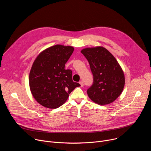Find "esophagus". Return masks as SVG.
<instances>
[{
  "mask_svg": "<svg viewBox=\"0 0 151 151\" xmlns=\"http://www.w3.org/2000/svg\"><path fill=\"white\" fill-rule=\"evenodd\" d=\"M79 83H80V85H81V87H83V82L82 81H80V82H79Z\"/></svg>",
  "mask_w": 151,
  "mask_h": 151,
  "instance_id": "34e87169",
  "label": "esophagus"
}]
</instances>
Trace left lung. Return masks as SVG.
<instances>
[{
  "instance_id": "8db88e82",
  "label": "left lung",
  "mask_w": 151,
  "mask_h": 151,
  "mask_svg": "<svg viewBox=\"0 0 151 151\" xmlns=\"http://www.w3.org/2000/svg\"><path fill=\"white\" fill-rule=\"evenodd\" d=\"M81 52L89 62L93 83L87 90L89 98L100 105L114 102L125 85L124 72L114 56L105 48H86Z\"/></svg>"
}]
</instances>
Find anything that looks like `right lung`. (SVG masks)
Instances as JSON below:
<instances>
[{
	"label": "right lung",
	"mask_w": 151,
	"mask_h": 151,
	"mask_svg": "<svg viewBox=\"0 0 151 151\" xmlns=\"http://www.w3.org/2000/svg\"><path fill=\"white\" fill-rule=\"evenodd\" d=\"M73 51L71 46L55 45L42 51L35 60L29 74V86L32 96L42 106L58 108L81 86L73 81L72 70L64 69Z\"/></svg>",
	"instance_id": "1"
}]
</instances>
